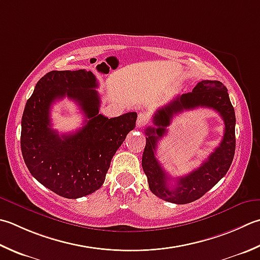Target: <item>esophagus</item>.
Instances as JSON below:
<instances>
[{"instance_id": "1", "label": "esophagus", "mask_w": 260, "mask_h": 260, "mask_svg": "<svg viewBox=\"0 0 260 260\" xmlns=\"http://www.w3.org/2000/svg\"><path fill=\"white\" fill-rule=\"evenodd\" d=\"M149 115L145 113H140L139 116H137V120H136V125L137 127H143L145 126L147 123H149Z\"/></svg>"}]
</instances>
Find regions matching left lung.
<instances>
[{"label": "left lung", "mask_w": 260, "mask_h": 260, "mask_svg": "<svg viewBox=\"0 0 260 260\" xmlns=\"http://www.w3.org/2000/svg\"><path fill=\"white\" fill-rule=\"evenodd\" d=\"M198 106L211 108L220 114L226 125L223 140L201 167L184 177L175 178L176 185L170 187L169 182L172 178L165 174L155 157L157 142L166 133L172 116ZM153 124L154 127H147L145 131L147 137L142 167L150 189L155 196L174 204H188L205 195L225 176L236 151V114L228 89L220 81L198 82L191 92L178 95L170 104L156 110Z\"/></svg>", "instance_id": "left-lung-1"}]
</instances>
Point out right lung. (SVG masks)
Listing matches in <instances>:
<instances>
[{
  "label": "right lung",
  "instance_id": "right-lung-1",
  "mask_svg": "<svg viewBox=\"0 0 260 260\" xmlns=\"http://www.w3.org/2000/svg\"><path fill=\"white\" fill-rule=\"evenodd\" d=\"M98 83L91 71H52L35 86L21 121V152L36 179L65 198L90 195L103 186L116 151L135 128L136 113L115 118L99 114ZM68 96L86 116L75 134L58 136L50 125V107Z\"/></svg>",
  "mask_w": 260,
  "mask_h": 260
}]
</instances>
